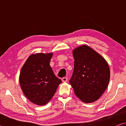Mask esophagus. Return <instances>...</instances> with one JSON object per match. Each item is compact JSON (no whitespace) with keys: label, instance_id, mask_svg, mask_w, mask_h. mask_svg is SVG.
Listing matches in <instances>:
<instances>
[{"label":"esophagus","instance_id":"obj_1","mask_svg":"<svg viewBox=\"0 0 126 126\" xmlns=\"http://www.w3.org/2000/svg\"><path fill=\"white\" fill-rule=\"evenodd\" d=\"M62 82H67L68 78L67 77H63V78H62Z\"/></svg>","mask_w":126,"mask_h":126}]
</instances>
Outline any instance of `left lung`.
Here are the masks:
<instances>
[{
    "mask_svg": "<svg viewBox=\"0 0 126 126\" xmlns=\"http://www.w3.org/2000/svg\"><path fill=\"white\" fill-rule=\"evenodd\" d=\"M74 71L69 80L76 96L84 103L98 99L108 86L110 69L107 62L89 46L73 50Z\"/></svg>",
    "mask_w": 126,
    "mask_h": 126,
    "instance_id": "1",
    "label": "left lung"
}]
</instances>
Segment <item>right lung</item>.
<instances>
[{"label": "right lung", "instance_id": "right-lung-1", "mask_svg": "<svg viewBox=\"0 0 126 126\" xmlns=\"http://www.w3.org/2000/svg\"><path fill=\"white\" fill-rule=\"evenodd\" d=\"M52 56V53L32 54L21 69L19 83L22 90L27 98L37 105L47 103L62 83L49 65Z\"/></svg>", "mask_w": 126, "mask_h": 126}]
</instances>
